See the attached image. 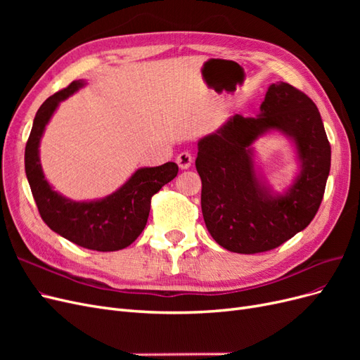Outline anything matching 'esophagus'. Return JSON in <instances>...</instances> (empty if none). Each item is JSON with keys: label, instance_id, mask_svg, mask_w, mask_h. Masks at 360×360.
Returning <instances> with one entry per match:
<instances>
[{"label": "esophagus", "instance_id": "34e87169", "mask_svg": "<svg viewBox=\"0 0 360 360\" xmlns=\"http://www.w3.org/2000/svg\"><path fill=\"white\" fill-rule=\"evenodd\" d=\"M176 162H177L180 169H188L192 165V156H191V153H188V151H183V153H180L177 156Z\"/></svg>", "mask_w": 360, "mask_h": 360}]
</instances>
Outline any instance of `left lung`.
Masks as SVG:
<instances>
[{"label":"left lung","instance_id":"8db88e82","mask_svg":"<svg viewBox=\"0 0 360 360\" xmlns=\"http://www.w3.org/2000/svg\"><path fill=\"white\" fill-rule=\"evenodd\" d=\"M274 131L290 141L298 162V172L282 191L269 186L255 162V143ZM195 165L210 236L231 252L257 254L311 224L329 177L330 144L315 103L279 81L270 84L255 118L236 114L200 138Z\"/></svg>","mask_w":360,"mask_h":360}]
</instances>
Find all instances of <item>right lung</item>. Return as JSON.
<instances>
[{"mask_svg": "<svg viewBox=\"0 0 360 360\" xmlns=\"http://www.w3.org/2000/svg\"><path fill=\"white\" fill-rule=\"evenodd\" d=\"M85 85L84 79L73 81L39 108L25 147V172L41 219L53 233L86 249L114 252L132 245L143 233L151 197L176 179L179 167L167 162L138 168L115 192L97 200L75 201L53 189L40 163V141L60 102Z\"/></svg>", "mask_w": 360, "mask_h": 360, "instance_id": "right-lung-1", "label": "right lung"}]
</instances>
